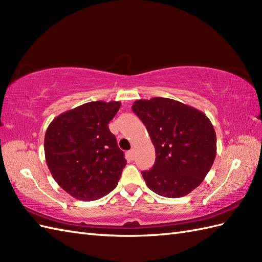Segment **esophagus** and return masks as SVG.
<instances>
[{"mask_svg": "<svg viewBox=\"0 0 262 262\" xmlns=\"http://www.w3.org/2000/svg\"><path fill=\"white\" fill-rule=\"evenodd\" d=\"M127 157L129 158L130 160L134 159V149H130V151L127 152Z\"/></svg>", "mask_w": 262, "mask_h": 262, "instance_id": "obj_1", "label": "esophagus"}]
</instances>
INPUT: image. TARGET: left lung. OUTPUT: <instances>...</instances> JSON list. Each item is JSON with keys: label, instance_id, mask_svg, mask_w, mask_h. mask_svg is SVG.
<instances>
[{"label": "left lung", "instance_id": "obj_1", "mask_svg": "<svg viewBox=\"0 0 262 262\" xmlns=\"http://www.w3.org/2000/svg\"><path fill=\"white\" fill-rule=\"evenodd\" d=\"M155 147V162L142 176L160 196L179 198L197 188L216 157V134L208 117L168 98L137 100L132 107Z\"/></svg>", "mask_w": 262, "mask_h": 262}]
</instances>
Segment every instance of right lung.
<instances>
[{
	"instance_id": "add662e5",
	"label": "right lung",
	"mask_w": 262,
	"mask_h": 262,
	"mask_svg": "<svg viewBox=\"0 0 262 262\" xmlns=\"http://www.w3.org/2000/svg\"><path fill=\"white\" fill-rule=\"evenodd\" d=\"M119 101H92L56 117L49 124L43 147L53 178L80 200H97L113 191L126 165L109 121Z\"/></svg>"
}]
</instances>
